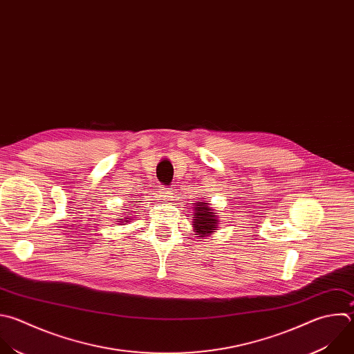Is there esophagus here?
Returning <instances> with one entry per match:
<instances>
[{
  "label": "esophagus",
  "mask_w": 354,
  "mask_h": 354,
  "mask_svg": "<svg viewBox=\"0 0 354 354\" xmlns=\"http://www.w3.org/2000/svg\"><path fill=\"white\" fill-rule=\"evenodd\" d=\"M160 193H161V196H162L164 198H169V197H172V196H171V194H172L171 187H161V189H160Z\"/></svg>",
  "instance_id": "obj_1"
}]
</instances>
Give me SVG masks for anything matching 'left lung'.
Listing matches in <instances>:
<instances>
[{"label": "left lung", "instance_id": "left-lung-1", "mask_svg": "<svg viewBox=\"0 0 354 354\" xmlns=\"http://www.w3.org/2000/svg\"><path fill=\"white\" fill-rule=\"evenodd\" d=\"M194 204V219L192 225L194 227L196 234H198L200 238H205L212 230H215L219 221L215 212H212V209L208 207V203L200 201Z\"/></svg>", "mask_w": 354, "mask_h": 354}]
</instances>
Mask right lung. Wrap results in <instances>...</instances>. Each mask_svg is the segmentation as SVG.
<instances>
[{"mask_svg":"<svg viewBox=\"0 0 354 354\" xmlns=\"http://www.w3.org/2000/svg\"><path fill=\"white\" fill-rule=\"evenodd\" d=\"M120 219H122V218H120ZM128 219H129V218H127V219H125V222H128ZM118 222H121V221H118ZM125 222H124V223H125Z\"/></svg>","mask_w":354,"mask_h":354,"instance_id":"obj_1","label":"right lung"}]
</instances>
